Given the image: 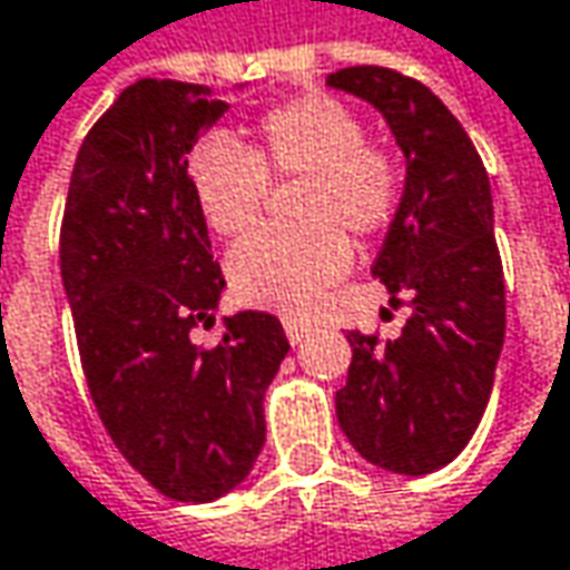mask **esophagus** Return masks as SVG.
Segmentation results:
<instances>
[{
  "mask_svg": "<svg viewBox=\"0 0 570 570\" xmlns=\"http://www.w3.org/2000/svg\"><path fill=\"white\" fill-rule=\"evenodd\" d=\"M282 324H285V334H288L292 344H302L307 334H311V324H307V321H298V317H285Z\"/></svg>",
  "mask_w": 570,
  "mask_h": 570,
  "instance_id": "34e87169",
  "label": "esophagus"
}]
</instances>
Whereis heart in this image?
Listing matches in <instances>:
<instances>
[{
  "instance_id": "b5f03b06",
  "label": "heart",
  "mask_w": 570,
  "mask_h": 570,
  "mask_svg": "<svg viewBox=\"0 0 570 570\" xmlns=\"http://www.w3.org/2000/svg\"><path fill=\"white\" fill-rule=\"evenodd\" d=\"M239 145L210 132L187 155V187L207 226L236 236L259 220L268 178H302L295 226H265L239 239L226 256L229 288L239 302L275 311H302L350 265V236L386 233L405 171L399 158L366 142V122L337 97L302 94L268 106Z\"/></svg>"
}]
</instances>
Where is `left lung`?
I'll return each instance as SVG.
<instances>
[{
	"label": "left lung",
	"instance_id": "left-lung-1",
	"mask_svg": "<svg viewBox=\"0 0 570 570\" xmlns=\"http://www.w3.org/2000/svg\"><path fill=\"white\" fill-rule=\"evenodd\" d=\"M331 87L373 102L405 155V190L373 275L412 317L395 341L350 331L337 422L376 468L422 476L451 464L490 402L507 334V285L490 178L476 148L425 83L344 67Z\"/></svg>",
	"mask_w": 570,
	"mask_h": 570
}]
</instances>
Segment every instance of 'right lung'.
<instances>
[{
	"instance_id": "1",
	"label": "right lung",
	"mask_w": 570,
	"mask_h": 570,
	"mask_svg": "<svg viewBox=\"0 0 570 570\" xmlns=\"http://www.w3.org/2000/svg\"><path fill=\"white\" fill-rule=\"evenodd\" d=\"M224 109L200 83L136 80L87 132L63 204L61 278L90 399L119 454L178 503L246 480L288 353L265 311L226 317L217 346L194 344L226 282L184 168Z\"/></svg>"
}]
</instances>
